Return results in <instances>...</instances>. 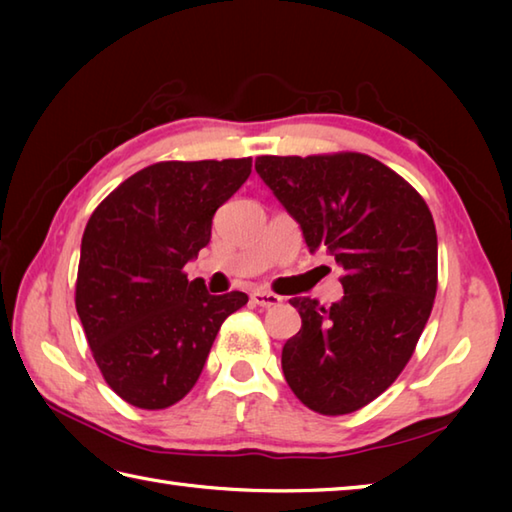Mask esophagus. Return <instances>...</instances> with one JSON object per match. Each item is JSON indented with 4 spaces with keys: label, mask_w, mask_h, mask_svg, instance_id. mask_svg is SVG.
Returning <instances> with one entry per match:
<instances>
[{
    "label": "esophagus",
    "mask_w": 512,
    "mask_h": 512,
    "mask_svg": "<svg viewBox=\"0 0 512 512\" xmlns=\"http://www.w3.org/2000/svg\"><path fill=\"white\" fill-rule=\"evenodd\" d=\"M250 299H253L255 306H262V308H275L281 303L279 295H273V292H264V290H255L253 295H250Z\"/></svg>",
    "instance_id": "1"
}]
</instances>
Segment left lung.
Masks as SVG:
<instances>
[{
  "label": "left lung",
  "mask_w": 512,
  "mask_h": 512,
  "mask_svg": "<svg viewBox=\"0 0 512 512\" xmlns=\"http://www.w3.org/2000/svg\"><path fill=\"white\" fill-rule=\"evenodd\" d=\"M259 173L299 222L310 253L343 268V299H290L301 330L281 367L295 396L323 416L369 405L416 350L438 290V235L427 202L372 156H259Z\"/></svg>",
  "instance_id": "left-lung-1"
}]
</instances>
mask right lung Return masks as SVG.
<instances>
[{
	"mask_svg": "<svg viewBox=\"0 0 512 512\" xmlns=\"http://www.w3.org/2000/svg\"><path fill=\"white\" fill-rule=\"evenodd\" d=\"M253 158L169 160L134 173L96 206L81 239L76 312L105 383L138 409H167L198 383L244 292L209 295L184 264Z\"/></svg>",
	"mask_w": 512,
	"mask_h": 512,
	"instance_id": "right-lung-1",
	"label": "right lung"
}]
</instances>
